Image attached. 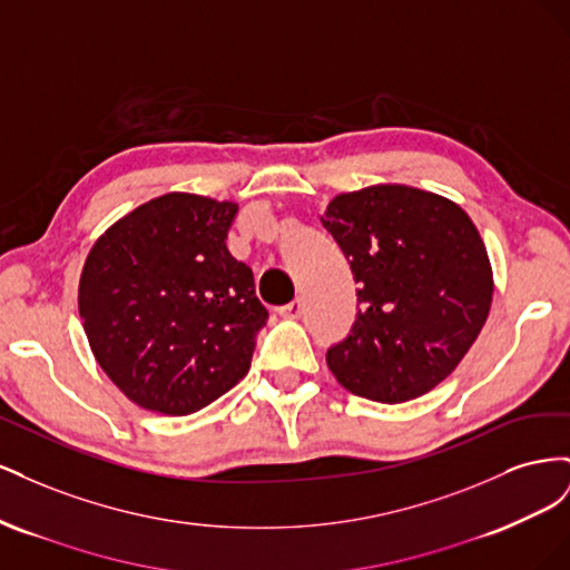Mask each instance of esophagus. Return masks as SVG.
<instances>
[{"instance_id":"obj_1","label":"esophagus","mask_w":570,"mask_h":570,"mask_svg":"<svg viewBox=\"0 0 570 570\" xmlns=\"http://www.w3.org/2000/svg\"><path fill=\"white\" fill-rule=\"evenodd\" d=\"M302 312H304L302 299H295V302H289V304H285V306L278 308V314H281L283 318H299Z\"/></svg>"}]
</instances>
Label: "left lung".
<instances>
[{
  "instance_id": "left-lung-1",
  "label": "left lung",
  "mask_w": 570,
  "mask_h": 570,
  "mask_svg": "<svg viewBox=\"0 0 570 570\" xmlns=\"http://www.w3.org/2000/svg\"><path fill=\"white\" fill-rule=\"evenodd\" d=\"M323 226L358 283L352 331L325 354L337 383L383 404L440 385L492 304V268L473 220L433 193L373 185L335 197Z\"/></svg>"
}]
</instances>
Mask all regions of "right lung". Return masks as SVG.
I'll use <instances>...</instances> for the list:
<instances>
[{"instance_id": "1", "label": "right lung", "mask_w": 570, "mask_h": 570, "mask_svg": "<svg viewBox=\"0 0 570 570\" xmlns=\"http://www.w3.org/2000/svg\"><path fill=\"white\" fill-rule=\"evenodd\" d=\"M237 204L170 193L97 239L78 308L111 381L142 409L187 416L245 377L268 321L228 252Z\"/></svg>"}]
</instances>
